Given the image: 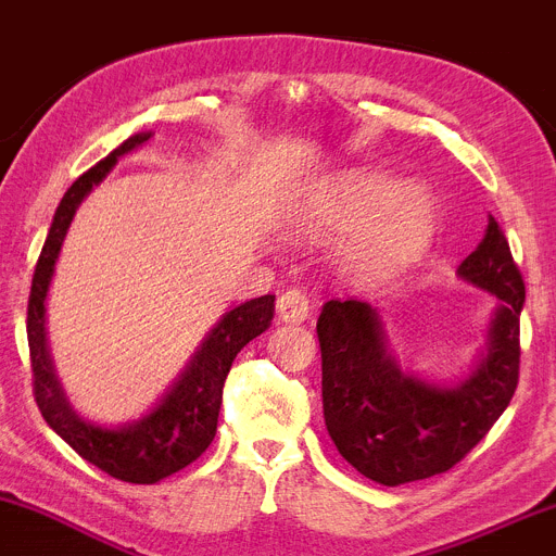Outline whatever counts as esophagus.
Masks as SVG:
<instances>
[{"label": "esophagus", "mask_w": 556, "mask_h": 556, "mask_svg": "<svg viewBox=\"0 0 556 556\" xmlns=\"http://www.w3.org/2000/svg\"><path fill=\"white\" fill-rule=\"evenodd\" d=\"M277 314L285 324H303L311 316V300L303 290L290 287L277 300Z\"/></svg>", "instance_id": "esophagus-1"}]
</instances>
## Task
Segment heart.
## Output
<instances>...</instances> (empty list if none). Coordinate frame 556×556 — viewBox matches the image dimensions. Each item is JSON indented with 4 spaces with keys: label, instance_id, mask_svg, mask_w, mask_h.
<instances>
[{
    "label": "heart",
    "instance_id": "b5f03b06",
    "mask_svg": "<svg viewBox=\"0 0 556 556\" xmlns=\"http://www.w3.org/2000/svg\"><path fill=\"white\" fill-rule=\"evenodd\" d=\"M437 227V203L424 185L384 175L355 177L337 185L311 214L314 238L353 232L344 258L358 271H389L407 264L429 245Z\"/></svg>",
    "mask_w": 556,
    "mask_h": 556
}]
</instances>
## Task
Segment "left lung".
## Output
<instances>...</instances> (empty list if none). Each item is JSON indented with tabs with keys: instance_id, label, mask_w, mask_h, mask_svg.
<instances>
[{
	"instance_id": "obj_1",
	"label": "left lung",
	"mask_w": 556,
	"mask_h": 556,
	"mask_svg": "<svg viewBox=\"0 0 556 556\" xmlns=\"http://www.w3.org/2000/svg\"><path fill=\"white\" fill-rule=\"evenodd\" d=\"M457 274L500 300L481 361L457 384H431L402 371L368 303L329 300L318 316L327 431L344 460L384 486L420 481L460 463L518 389L526 285L494 216Z\"/></svg>"
}]
</instances>
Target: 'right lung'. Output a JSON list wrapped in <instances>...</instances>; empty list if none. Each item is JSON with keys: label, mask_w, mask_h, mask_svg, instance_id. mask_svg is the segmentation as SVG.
Masks as SVG:
<instances>
[{"label": "right lung", "mask_w": 556, "mask_h": 556, "mask_svg": "<svg viewBox=\"0 0 556 556\" xmlns=\"http://www.w3.org/2000/svg\"><path fill=\"white\" fill-rule=\"evenodd\" d=\"M149 138L151 132L130 136L110 156L101 159L96 167L83 172L78 180L70 185L56 206L47 242L38 256L28 298V348L38 410L83 460L127 483L162 481L208 450V444L214 442L216 420H219L222 387H225L229 366L253 337L271 327L274 318V295L253 298L227 311L154 410L132 424L106 429V426L80 418L70 407L56 381L47 344V292L54 277V264L83 198L91 193L93 185L110 175L119 156L130 154Z\"/></svg>", "instance_id": "right-lung-1"}]
</instances>
